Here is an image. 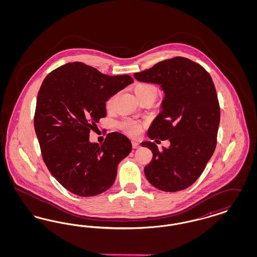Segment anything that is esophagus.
<instances>
[{
    "instance_id": "1",
    "label": "esophagus",
    "mask_w": 257,
    "mask_h": 257,
    "mask_svg": "<svg viewBox=\"0 0 257 257\" xmlns=\"http://www.w3.org/2000/svg\"><path fill=\"white\" fill-rule=\"evenodd\" d=\"M132 146L133 148H139L140 147V143L137 141H132Z\"/></svg>"
}]
</instances>
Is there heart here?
Masks as SVG:
<instances>
[{
	"instance_id": "b5f03b06",
	"label": "heart",
	"mask_w": 257,
	"mask_h": 257,
	"mask_svg": "<svg viewBox=\"0 0 257 257\" xmlns=\"http://www.w3.org/2000/svg\"><path fill=\"white\" fill-rule=\"evenodd\" d=\"M135 94L136 96L139 98L144 97V96H155L157 95V89L155 86L150 85V84H138L135 86L134 88ZM114 95L109 98L106 102V107L108 109H110L113 101H114ZM120 128L122 129L125 133H127L130 136H138L142 132V128H143V124L139 122L138 120H135L132 118H125L119 124Z\"/></svg>"
}]
</instances>
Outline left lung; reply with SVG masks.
Wrapping results in <instances>:
<instances>
[{
  "mask_svg": "<svg viewBox=\"0 0 257 257\" xmlns=\"http://www.w3.org/2000/svg\"><path fill=\"white\" fill-rule=\"evenodd\" d=\"M140 82L160 85L165 92L159 114L147 136L169 140V148L144 142L152 161L145 168L149 183L165 192L187 189L204 171L212 157L220 124V110L211 76L198 63L182 57L160 61L135 73Z\"/></svg>",
  "mask_w": 257,
  "mask_h": 257,
  "instance_id": "obj_1",
  "label": "left lung"
}]
</instances>
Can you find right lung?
Here are the masks:
<instances>
[{
    "instance_id": "1",
    "label": "right lung",
    "mask_w": 257,
    "mask_h": 257,
    "mask_svg": "<svg viewBox=\"0 0 257 257\" xmlns=\"http://www.w3.org/2000/svg\"><path fill=\"white\" fill-rule=\"evenodd\" d=\"M134 82L129 75L109 76L83 62L50 72L37 94L35 130L42 158L62 187L80 196H97L114 182L117 166L132 150L120 133L104 143L89 142V132L106 116V102Z\"/></svg>"
}]
</instances>
